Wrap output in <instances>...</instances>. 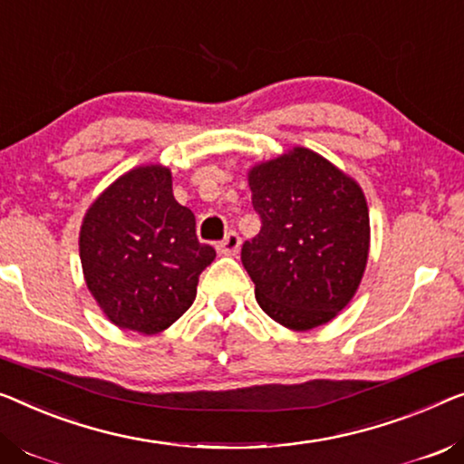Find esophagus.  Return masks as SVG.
<instances>
[{
    "mask_svg": "<svg viewBox=\"0 0 464 464\" xmlns=\"http://www.w3.org/2000/svg\"><path fill=\"white\" fill-rule=\"evenodd\" d=\"M239 246H241V237L235 231H229L225 235V239L223 241H218V246H217V250L220 252V254H225V256H235L239 252Z\"/></svg>",
    "mask_w": 464,
    "mask_h": 464,
    "instance_id": "obj_1",
    "label": "esophagus"
}]
</instances>
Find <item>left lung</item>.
<instances>
[{
    "label": "left lung",
    "mask_w": 464,
    "mask_h": 464,
    "mask_svg": "<svg viewBox=\"0 0 464 464\" xmlns=\"http://www.w3.org/2000/svg\"><path fill=\"white\" fill-rule=\"evenodd\" d=\"M260 233L241 247L260 308L294 331L329 323L361 285L369 258L362 189L306 148L250 170Z\"/></svg>",
    "instance_id": "obj_1"
}]
</instances>
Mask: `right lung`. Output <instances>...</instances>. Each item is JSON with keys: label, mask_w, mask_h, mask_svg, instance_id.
Here are the masks:
<instances>
[{"label": "right lung", "mask_w": 464, "mask_h": 464, "mask_svg": "<svg viewBox=\"0 0 464 464\" xmlns=\"http://www.w3.org/2000/svg\"><path fill=\"white\" fill-rule=\"evenodd\" d=\"M79 250L89 292L108 319L145 335L191 306L217 256L198 241L196 217L172 196L164 166H140L110 185L85 214Z\"/></svg>", "instance_id": "right-lung-1"}]
</instances>
